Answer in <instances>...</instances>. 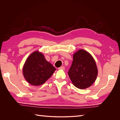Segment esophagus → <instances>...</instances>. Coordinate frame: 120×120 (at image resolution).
Masks as SVG:
<instances>
[{
  "label": "esophagus",
  "mask_w": 120,
  "mask_h": 120,
  "mask_svg": "<svg viewBox=\"0 0 120 120\" xmlns=\"http://www.w3.org/2000/svg\"><path fill=\"white\" fill-rule=\"evenodd\" d=\"M59 70H64V67L62 66V67H60V68H59Z\"/></svg>",
  "instance_id": "esophagus-1"
}]
</instances>
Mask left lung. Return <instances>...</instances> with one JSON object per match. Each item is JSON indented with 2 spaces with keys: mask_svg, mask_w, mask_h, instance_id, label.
<instances>
[{
  "mask_svg": "<svg viewBox=\"0 0 120 120\" xmlns=\"http://www.w3.org/2000/svg\"><path fill=\"white\" fill-rule=\"evenodd\" d=\"M68 75L74 85L79 89H85L92 86L98 75L96 64L92 56L83 49L74 53Z\"/></svg>",
  "mask_w": 120,
  "mask_h": 120,
  "instance_id": "1",
  "label": "left lung"
}]
</instances>
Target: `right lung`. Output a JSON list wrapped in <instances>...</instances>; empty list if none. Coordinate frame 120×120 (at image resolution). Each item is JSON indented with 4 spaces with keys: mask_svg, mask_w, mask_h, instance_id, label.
Returning a JSON list of instances; mask_svg holds the SVG:
<instances>
[{
    "mask_svg": "<svg viewBox=\"0 0 120 120\" xmlns=\"http://www.w3.org/2000/svg\"><path fill=\"white\" fill-rule=\"evenodd\" d=\"M56 70L41 53L34 52L28 56L23 68V74L30 84L39 86L44 83Z\"/></svg>",
    "mask_w": 120,
    "mask_h": 120,
    "instance_id": "obj_1",
    "label": "right lung"
}]
</instances>
